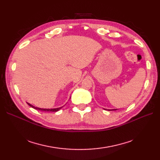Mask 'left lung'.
I'll return each mask as SVG.
<instances>
[{"mask_svg": "<svg viewBox=\"0 0 160 160\" xmlns=\"http://www.w3.org/2000/svg\"><path fill=\"white\" fill-rule=\"evenodd\" d=\"M103 109H105V110H108V111H114V110H117V109H104L103 108Z\"/></svg>", "mask_w": 160, "mask_h": 160, "instance_id": "1", "label": "left lung"}]
</instances>
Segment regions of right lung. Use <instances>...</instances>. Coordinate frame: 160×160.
<instances>
[{
	"label": "right lung",
	"mask_w": 160,
	"mask_h": 160,
	"mask_svg": "<svg viewBox=\"0 0 160 160\" xmlns=\"http://www.w3.org/2000/svg\"><path fill=\"white\" fill-rule=\"evenodd\" d=\"M70 99H71V98H70ZM27 103L29 106H31V108L35 109L37 110H38V111L40 110V111H52V112H56V111H58L59 109H61L62 107H63V106H62V107L58 108H54V109H42V108H36V107H35V106H33L28 103Z\"/></svg>",
	"instance_id": "1"
}]
</instances>
